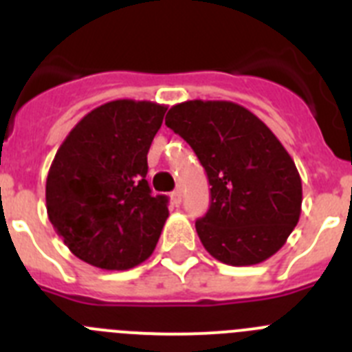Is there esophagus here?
<instances>
[{
    "instance_id": "obj_1",
    "label": "esophagus",
    "mask_w": 352,
    "mask_h": 352,
    "mask_svg": "<svg viewBox=\"0 0 352 352\" xmlns=\"http://www.w3.org/2000/svg\"><path fill=\"white\" fill-rule=\"evenodd\" d=\"M182 197H183V192L179 190V188H176V190L170 194V199H173V203L178 206V204H182Z\"/></svg>"
}]
</instances>
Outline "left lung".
I'll return each instance as SVG.
<instances>
[{
  "label": "left lung",
  "mask_w": 352,
  "mask_h": 352,
  "mask_svg": "<svg viewBox=\"0 0 352 352\" xmlns=\"http://www.w3.org/2000/svg\"><path fill=\"white\" fill-rule=\"evenodd\" d=\"M166 125L185 139L210 182V208L195 229L214 259L259 264L280 250L301 213V178L275 133L226 100L174 105Z\"/></svg>",
  "instance_id": "left-lung-1"
}]
</instances>
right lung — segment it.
I'll use <instances>...</instances> for the list:
<instances>
[{"instance_id":"add662e5","label":"right lung","mask_w":352,"mask_h":352,"mask_svg":"<svg viewBox=\"0 0 352 352\" xmlns=\"http://www.w3.org/2000/svg\"><path fill=\"white\" fill-rule=\"evenodd\" d=\"M166 105L114 100L93 109L60 146L45 183L47 214L74 256L129 270L151 256L169 210L148 185V151Z\"/></svg>"}]
</instances>
